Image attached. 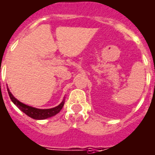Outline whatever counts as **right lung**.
<instances>
[{
	"instance_id": "1",
	"label": "right lung",
	"mask_w": 155,
	"mask_h": 155,
	"mask_svg": "<svg viewBox=\"0 0 155 155\" xmlns=\"http://www.w3.org/2000/svg\"><path fill=\"white\" fill-rule=\"evenodd\" d=\"M7 91H8V94H9L11 100L12 101V102L17 106V107L19 108L21 111H23L25 114H27L28 117L33 119H37V120L46 119L48 118V117H51L53 116H55L57 113H59V111H61V109L64 107V101H63L62 102L56 107L51 108V109H38V108L32 107H29V106H27V105L20 102L19 101H17L12 96V94L11 93L9 89H7Z\"/></svg>"
}]
</instances>
